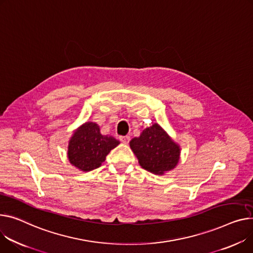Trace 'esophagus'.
I'll use <instances>...</instances> for the list:
<instances>
[{"mask_svg":"<svg viewBox=\"0 0 253 253\" xmlns=\"http://www.w3.org/2000/svg\"><path fill=\"white\" fill-rule=\"evenodd\" d=\"M120 140L123 142V143H128L129 140H130V137L129 136H120Z\"/></svg>","mask_w":253,"mask_h":253,"instance_id":"esophagus-1","label":"esophagus"}]
</instances>
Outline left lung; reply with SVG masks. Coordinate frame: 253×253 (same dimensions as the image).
Masks as SVG:
<instances>
[{
    "mask_svg": "<svg viewBox=\"0 0 253 253\" xmlns=\"http://www.w3.org/2000/svg\"><path fill=\"white\" fill-rule=\"evenodd\" d=\"M130 147L143 169L157 175L173 170L180 159V146L157 123L131 139Z\"/></svg>",
    "mask_w": 253,
    "mask_h": 253,
    "instance_id": "8db88e82",
    "label": "left lung"
}]
</instances>
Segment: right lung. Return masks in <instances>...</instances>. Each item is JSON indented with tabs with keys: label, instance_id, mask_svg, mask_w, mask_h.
I'll list each match as a JSON object with an SVG mask.
<instances>
[{
	"label": "right lung",
	"instance_id": "obj_1",
	"mask_svg": "<svg viewBox=\"0 0 253 253\" xmlns=\"http://www.w3.org/2000/svg\"><path fill=\"white\" fill-rule=\"evenodd\" d=\"M119 143L113 136L103 135L96 123L86 122L77 128L70 138L68 159L77 169L88 172L100 167L110 151Z\"/></svg>",
	"mask_w": 253,
	"mask_h": 253
}]
</instances>
